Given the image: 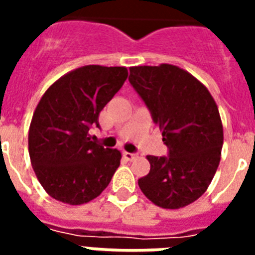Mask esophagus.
<instances>
[{
    "instance_id": "34e87169",
    "label": "esophagus",
    "mask_w": 255,
    "mask_h": 255,
    "mask_svg": "<svg viewBox=\"0 0 255 255\" xmlns=\"http://www.w3.org/2000/svg\"><path fill=\"white\" fill-rule=\"evenodd\" d=\"M123 157L126 160H133L136 157L135 153H131V152H123Z\"/></svg>"
}]
</instances>
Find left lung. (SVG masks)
<instances>
[{"mask_svg":"<svg viewBox=\"0 0 255 255\" xmlns=\"http://www.w3.org/2000/svg\"><path fill=\"white\" fill-rule=\"evenodd\" d=\"M131 83L163 133L167 156H147L141 192L157 206L178 209L201 197L220 164L224 131L205 86L172 65L129 69Z\"/></svg>","mask_w":255,"mask_h":255,"instance_id":"obj_1","label":"left lung"}]
</instances>
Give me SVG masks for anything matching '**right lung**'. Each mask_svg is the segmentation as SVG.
I'll use <instances>...</instances> for the list:
<instances>
[{
  "label": "right lung",
  "instance_id": "1",
  "mask_svg": "<svg viewBox=\"0 0 255 255\" xmlns=\"http://www.w3.org/2000/svg\"><path fill=\"white\" fill-rule=\"evenodd\" d=\"M128 77L126 67L90 65L59 78L39 100L29 129V155L43 189L81 205L103 192L120 165L118 149L90 136L99 114Z\"/></svg>",
  "mask_w": 255,
  "mask_h": 255
}]
</instances>
